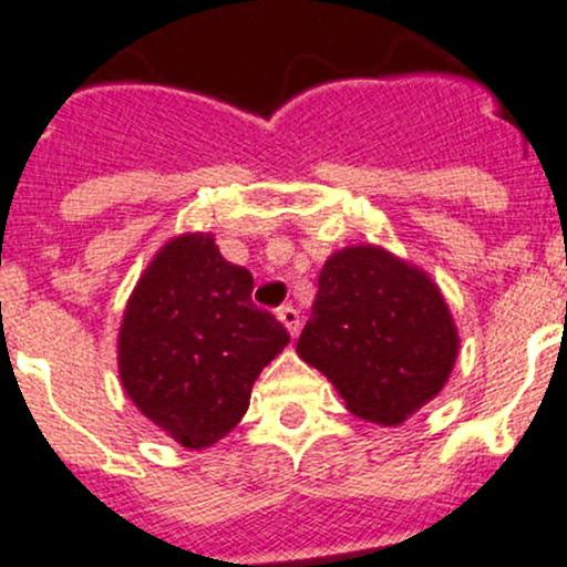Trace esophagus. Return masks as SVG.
<instances>
[{
	"label": "esophagus",
	"instance_id": "esophagus-1",
	"mask_svg": "<svg viewBox=\"0 0 567 567\" xmlns=\"http://www.w3.org/2000/svg\"><path fill=\"white\" fill-rule=\"evenodd\" d=\"M277 319L282 321L285 330H288V336H290V338L299 336V327H301V321H299V310L290 308V305H285V308H279V310H277Z\"/></svg>",
	"mask_w": 567,
	"mask_h": 567
}]
</instances>
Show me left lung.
Here are the masks:
<instances>
[{
    "mask_svg": "<svg viewBox=\"0 0 567 567\" xmlns=\"http://www.w3.org/2000/svg\"><path fill=\"white\" fill-rule=\"evenodd\" d=\"M296 352L336 385L352 414L400 425L444 389L458 330L422 268L367 243L327 257Z\"/></svg>",
    "mask_w": 567,
    "mask_h": 567,
    "instance_id": "8db88e82",
    "label": "left lung"
}]
</instances>
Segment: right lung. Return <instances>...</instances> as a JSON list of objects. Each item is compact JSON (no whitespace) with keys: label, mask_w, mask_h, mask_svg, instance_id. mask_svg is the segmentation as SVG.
<instances>
[{"label":"right lung","mask_w":567,"mask_h":567,"mask_svg":"<svg viewBox=\"0 0 567 567\" xmlns=\"http://www.w3.org/2000/svg\"><path fill=\"white\" fill-rule=\"evenodd\" d=\"M254 279L215 237H171L131 290L116 367L131 403L173 442L204 451L248 411L259 372L290 336L251 301Z\"/></svg>","instance_id":"add662e5"}]
</instances>
